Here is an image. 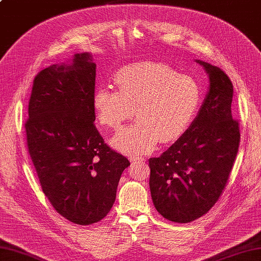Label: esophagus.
I'll return each instance as SVG.
<instances>
[{
	"mask_svg": "<svg viewBox=\"0 0 261 261\" xmlns=\"http://www.w3.org/2000/svg\"><path fill=\"white\" fill-rule=\"evenodd\" d=\"M130 161H132V162H144L145 161V157L139 156V155H136V156L130 157Z\"/></svg>",
	"mask_w": 261,
	"mask_h": 261,
	"instance_id": "obj_1",
	"label": "esophagus"
}]
</instances>
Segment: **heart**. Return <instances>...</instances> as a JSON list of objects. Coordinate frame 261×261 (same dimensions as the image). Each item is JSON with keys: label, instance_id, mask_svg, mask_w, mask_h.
Wrapping results in <instances>:
<instances>
[{"label": "heart", "instance_id": "b5f03b06", "mask_svg": "<svg viewBox=\"0 0 261 261\" xmlns=\"http://www.w3.org/2000/svg\"><path fill=\"white\" fill-rule=\"evenodd\" d=\"M116 90L96 89L93 106L103 126L120 130L135 116L137 122L112 139L115 149L144 154L162 144L176 141L191 125L201 103L197 81L160 62L125 65L114 78Z\"/></svg>", "mask_w": 261, "mask_h": 261}]
</instances>
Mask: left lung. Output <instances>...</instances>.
<instances>
[{
	"instance_id": "obj_1",
	"label": "left lung",
	"mask_w": 261,
	"mask_h": 261,
	"mask_svg": "<svg viewBox=\"0 0 261 261\" xmlns=\"http://www.w3.org/2000/svg\"><path fill=\"white\" fill-rule=\"evenodd\" d=\"M209 74V91L190 127L149 161L155 208L171 222L190 223L207 214L226 187L240 145L232 116L233 85L218 66L197 61Z\"/></svg>"
}]
</instances>
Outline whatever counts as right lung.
Segmentation results:
<instances>
[{"instance_id": "1", "label": "right lung", "mask_w": 261, "mask_h": 261, "mask_svg": "<svg viewBox=\"0 0 261 261\" xmlns=\"http://www.w3.org/2000/svg\"><path fill=\"white\" fill-rule=\"evenodd\" d=\"M96 64L88 53L53 64L35 76L24 123L28 152L44 195L78 225L103 219L130 165L96 129Z\"/></svg>"}]
</instances>
